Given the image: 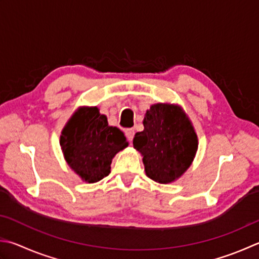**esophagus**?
<instances>
[{"label": "esophagus", "instance_id": "esophagus-1", "mask_svg": "<svg viewBox=\"0 0 259 259\" xmlns=\"http://www.w3.org/2000/svg\"><path fill=\"white\" fill-rule=\"evenodd\" d=\"M134 134H135V132H134V130H132V128H128V130L125 131V135H126V138H127L130 142L132 140H133Z\"/></svg>", "mask_w": 259, "mask_h": 259}]
</instances>
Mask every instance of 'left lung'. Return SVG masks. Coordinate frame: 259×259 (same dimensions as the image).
I'll return each instance as SVG.
<instances>
[{
  "mask_svg": "<svg viewBox=\"0 0 259 259\" xmlns=\"http://www.w3.org/2000/svg\"><path fill=\"white\" fill-rule=\"evenodd\" d=\"M143 125L133 145L143 155L146 176L160 184L175 182L196 154L198 140L192 123L179 106L155 104L146 110Z\"/></svg>",
  "mask_w": 259,
  "mask_h": 259,
  "instance_id": "1",
  "label": "left lung"
}]
</instances>
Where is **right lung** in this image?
<instances>
[{
  "label": "right lung",
  "mask_w": 259,
  "mask_h": 259,
  "mask_svg": "<svg viewBox=\"0 0 259 259\" xmlns=\"http://www.w3.org/2000/svg\"><path fill=\"white\" fill-rule=\"evenodd\" d=\"M60 144L71 169L91 184L109 175L111 160L128 142L97 107H80L63 128Z\"/></svg>",
  "instance_id": "add662e5"
}]
</instances>
